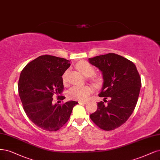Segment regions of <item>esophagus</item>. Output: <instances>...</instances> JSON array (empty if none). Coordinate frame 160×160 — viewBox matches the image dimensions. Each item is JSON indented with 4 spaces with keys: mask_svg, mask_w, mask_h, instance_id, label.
Masks as SVG:
<instances>
[{
    "mask_svg": "<svg viewBox=\"0 0 160 160\" xmlns=\"http://www.w3.org/2000/svg\"><path fill=\"white\" fill-rule=\"evenodd\" d=\"M88 102L87 101H79V103H81V104H86Z\"/></svg>",
    "mask_w": 160,
    "mask_h": 160,
    "instance_id": "obj_1",
    "label": "esophagus"
}]
</instances>
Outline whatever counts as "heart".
<instances>
[{
  "instance_id": "heart-1",
  "label": "heart",
  "mask_w": 160,
  "mask_h": 160,
  "mask_svg": "<svg viewBox=\"0 0 160 160\" xmlns=\"http://www.w3.org/2000/svg\"><path fill=\"white\" fill-rule=\"evenodd\" d=\"M76 67L86 77H89L95 73V68L86 61H81L76 65ZM63 81L66 82V73L63 75ZM92 92V89L89 86H74L69 89L68 94L70 98L77 100L85 101Z\"/></svg>"
}]
</instances>
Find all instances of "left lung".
Instances as JSON below:
<instances>
[{
  "mask_svg": "<svg viewBox=\"0 0 160 160\" xmlns=\"http://www.w3.org/2000/svg\"><path fill=\"white\" fill-rule=\"evenodd\" d=\"M89 62L102 74L103 83L98 96L108 98L106 106L97 103L91 119L104 130H112L126 122L136 107L141 87V79L136 65L128 59L109 53L89 58Z\"/></svg>",
  "mask_w": 160,
  "mask_h": 160,
  "instance_id": "1",
  "label": "left lung"
}]
</instances>
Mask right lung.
<instances>
[{
    "label": "right lung",
    "mask_w": 160,
    "mask_h": 160,
    "mask_svg": "<svg viewBox=\"0 0 160 160\" xmlns=\"http://www.w3.org/2000/svg\"><path fill=\"white\" fill-rule=\"evenodd\" d=\"M70 61L49 55L40 56L28 63L18 81L19 96L28 117L38 127L57 131L68 122L78 102L69 101L62 104L52 102L53 95L63 100L62 75Z\"/></svg>",
    "instance_id": "add662e5"
}]
</instances>
